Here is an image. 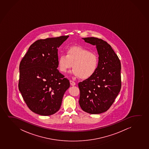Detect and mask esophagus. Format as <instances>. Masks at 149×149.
I'll use <instances>...</instances> for the list:
<instances>
[{
    "label": "esophagus",
    "instance_id": "1",
    "mask_svg": "<svg viewBox=\"0 0 149 149\" xmlns=\"http://www.w3.org/2000/svg\"><path fill=\"white\" fill-rule=\"evenodd\" d=\"M70 84H71V85L72 86H74L76 85L75 82L73 81H72V80H70Z\"/></svg>",
    "mask_w": 149,
    "mask_h": 149
}]
</instances>
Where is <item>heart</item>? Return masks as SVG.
<instances>
[{
	"mask_svg": "<svg viewBox=\"0 0 149 149\" xmlns=\"http://www.w3.org/2000/svg\"><path fill=\"white\" fill-rule=\"evenodd\" d=\"M98 64L99 58L96 53L80 46L70 47L67 54H61L58 60L61 71L65 73L73 65L72 74L84 79L89 78L95 73Z\"/></svg>",
	"mask_w": 149,
	"mask_h": 149,
	"instance_id": "heart-1",
	"label": "heart"
}]
</instances>
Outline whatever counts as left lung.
<instances>
[{
  "label": "left lung",
  "instance_id": "obj_1",
  "mask_svg": "<svg viewBox=\"0 0 149 149\" xmlns=\"http://www.w3.org/2000/svg\"><path fill=\"white\" fill-rule=\"evenodd\" d=\"M95 45L99 54V64L92 77L80 82L79 103L84 111L99 114L110 108L121 88V65L118 55L109 44L94 37L82 38Z\"/></svg>",
  "mask_w": 149,
  "mask_h": 149
}]
</instances>
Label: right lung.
I'll list each match as a JSON object with an SVG mask.
<instances>
[{
    "label": "right lung",
    "mask_w": 149,
    "mask_h": 149,
    "mask_svg": "<svg viewBox=\"0 0 149 149\" xmlns=\"http://www.w3.org/2000/svg\"><path fill=\"white\" fill-rule=\"evenodd\" d=\"M69 36L37 40L19 65L18 88L27 106L48 116L58 111L70 81L57 69L58 48Z\"/></svg>",
    "instance_id": "1"
}]
</instances>
